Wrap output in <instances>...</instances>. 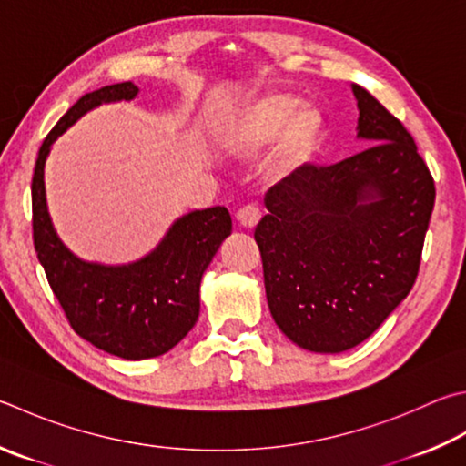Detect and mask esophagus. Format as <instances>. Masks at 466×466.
I'll list each match as a JSON object with an SVG mask.
<instances>
[{"instance_id":"1","label":"esophagus","mask_w":466,"mask_h":466,"mask_svg":"<svg viewBox=\"0 0 466 466\" xmlns=\"http://www.w3.org/2000/svg\"><path fill=\"white\" fill-rule=\"evenodd\" d=\"M236 218H238L240 226H244V228H255V226L260 222L262 211H260L258 206L248 204V206H244L242 209H238V214H236Z\"/></svg>"}]
</instances>
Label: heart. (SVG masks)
I'll return each mask as SVG.
<instances>
[{
	"mask_svg": "<svg viewBox=\"0 0 466 466\" xmlns=\"http://www.w3.org/2000/svg\"><path fill=\"white\" fill-rule=\"evenodd\" d=\"M224 132L236 147L257 150L268 145V173L287 177L306 167L321 140L324 117L314 106H301L291 93L270 91L247 101L226 116Z\"/></svg>",
	"mask_w": 466,
	"mask_h": 466,
	"instance_id": "b5f03b06",
	"label": "heart"
}]
</instances>
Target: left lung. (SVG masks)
<instances>
[{"instance_id": "1", "label": "left lung", "mask_w": 466, "mask_h": 466, "mask_svg": "<svg viewBox=\"0 0 466 466\" xmlns=\"http://www.w3.org/2000/svg\"><path fill=\"white\" fill-rule=\"evenodd\" d=\"M365 150L267 191L255 240L270 316L311 352L354 349L416 283L436 187L405 126L352 86Z\"/></svg>"}]
</instances>
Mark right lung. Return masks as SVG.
<instances>
[{
	"label": "right lung",
	"mask_w": 466,
	"mask_h": 466,
	"mask_svg": "<svg viewBox=\"0 0 466 466\" xmlns=\"http://www.w3.org/2000/svg\"><path fill=\"white\" fill-rule=\"evenodd\" d=\"M137 96L132 81L86 93L48 132L32 177L34 248L50 289L75 332L126 360L160 357L187 336L199 316L201 277L232 232L226 208L196 209L177 219L150 255L120 267L81 260L58 238L45 191L50 147L89 109Z\"/></svg>",
	"instance_id": "obj_1"
}]
</instances>
